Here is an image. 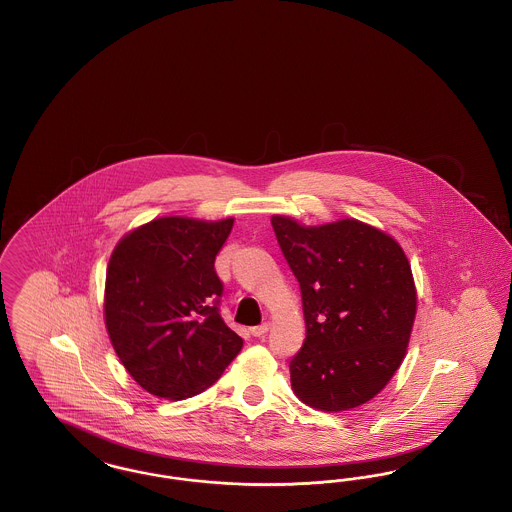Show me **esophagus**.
Returning a JSON list of instances; mask_svg holds the SVG:
<instances>
[{"label":"esophagus","instance_id":"esophagus-1","mask_svg":"<svg viewBox=\"0 0 512 512\" xmlns=\"http://www.w3.org/2000/svg\"><path fill=\"white\" fill-rule=\"evenodd\" d=\"M268 328H270V324L263 322V324H259V326H253V328H251V334H253L255 338H263V336L267 334Z\"/></svg>","mask_w":512,"mask_h":512}]
</instances>
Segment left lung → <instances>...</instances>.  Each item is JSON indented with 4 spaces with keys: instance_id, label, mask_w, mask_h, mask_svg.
Returning <instances> with one entry per match:
<instances>
[{
    "instance_id": "1",
    "label": "left lung",
    "mask_w": 512,
    "mask_h": 512,
    "mask_svg": "<svg viewBox=\"0 0 512 512\" xmlns=\"http://www.w3.org/2000/svg\"><path fill=\"white\" fill-rule=\"evenodd\" d=\"M270 222L299 282L307 326L290 361L293 391L326 413L355 409L384 390L405 359L416 315L409 259L361 220Z\"/></svg>"
}]
</instances>
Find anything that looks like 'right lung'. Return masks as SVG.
I'll return each instance as SVG.
<instances>
[{"instance_id":"add662e5","label":"right lung","mask_w":512,"mask_h":512,"mask_svg":"<svg viewBox=\"0 0 512 512\" xmlns=\"http://www.w3.org/2000/svg\"><path fill=\"white\" fill-rule=\"evenodd\" d=\"M234 219L163 217L126 234L105 278V326L144 390L186 399L215 384L244 340L220 317L215 257Z\"/></svg>"}]
</instances>
